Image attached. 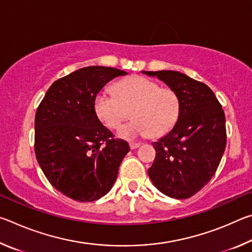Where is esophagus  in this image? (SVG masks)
Wrapping results in <instances>:
<instances>
[{"label":"esophagus","instance_id":"1","mask_svg":"<svg viewBox=\"0 0 252 252\" xmlns=\"http://www.w3.org/2000/svg\"><path fill=\"white\" fill-rule=\"evenodd\" d=\"M140 146H141V143H140V142H130V148L132 149V150H134V149L139 148Z\"/></svg>","mask_w":252,"mask_h":252}]
</instances>
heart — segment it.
Segmentation results:
<instances>
[{"label": "heart", "instance_id": "1", "mask_svg": "<svg viewBox=\"0 0 252 252\" xmlns=\"http://www.w3.org/2000/svg\"><path fill=\"white\" fill-rule=\"evenodd\" d=\"M112 93L101 91L94 99L96 117L109 129H118L123 121L133 118L119 130V135L135 139L151 134L155 138L173 129L180 116V97L171 88L144 76H132L114 85Z\"/></svg>", "mask_w": 252, "mask_h": 252}]
</instances>
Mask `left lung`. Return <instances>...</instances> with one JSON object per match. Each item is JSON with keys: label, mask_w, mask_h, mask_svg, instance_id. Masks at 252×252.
Instances as JSON below:
<instances>
[{"label": "left lung", "mask_w": 252, "mask_h": 252, "mask_svg": "<svg viewBox=\"0 0 252 252\" xmlns=\"http://www.w3.org/2000/svg\"><path fill=\"white\" fill-rule=\"evenodd\" d=\"M173 89L180 116L173 129L153 143L156 158L149 177L162 193L188 199L210 181L227 143L222 106L207 84L178 71H144Z\"/></svg>", "instance_id": "1"}]
</instances>
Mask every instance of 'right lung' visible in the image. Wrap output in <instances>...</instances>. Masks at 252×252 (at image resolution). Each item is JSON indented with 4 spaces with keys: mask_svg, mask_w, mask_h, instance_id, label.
<instances>
[{
    "mask_svg": "<svg viewBox=\"0 0 252 252\" xmlns=\"http://www.w3.org/2000/svg\"><path fill=\"white\" fill-rule=\"evenodd\" d=\"M126 72L87 66L51 85L35 113L34 150L46 179L55 189L79 202H92L109 192L126 141L114 138L94 111L95 95Z\"/></svg>",
    "mask_w": 252,
    "mask_h": 252,
    "instance_id": "add662e5",
    "label": "right lung"
}]
</instances>
